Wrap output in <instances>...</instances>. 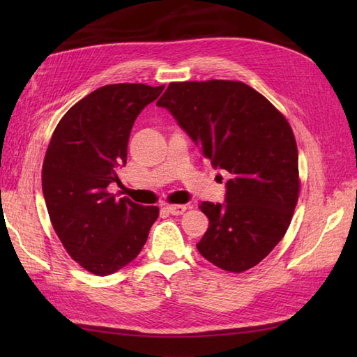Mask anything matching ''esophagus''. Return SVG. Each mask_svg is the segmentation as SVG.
Instances as JSON below:
<instances>
[{
    "label": "esophagus",
    "mask_w": 357,
    "mask_h": 357,
    "mask_svg": "<svg viewBox=\"0 0 357 357\" xmlns=\"http://www.w3.org/2000/svg\"><path fill=\"white\" fill-rule=\"evenodd\" d=\"M165 208H167V211H169L170 215H174V216L183 215L184 211L187 210V207H185V206H179V204H178V206H167Z\"/></svg>",
    "instance_id": "obj_1"
}]
</instances>
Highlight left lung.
I'll use <instances>...</instances> for the list:
<instances>
[{
  "label": "left lung",
  "instance_id": "1",
  "mask_svg": "<svg viewBox=\"0 0 357 357\" xmlns=\"http://www.w3.org/2000/svg\"><path fill=\"white\" fill-rule=\"evenodd\" d=\"M156 105L215 169L230 173L225 202L199 206L208 218L199 253L225 271L255 267L284 238L298 202V147L288 121L241 81L170 82Z\"/></svg>",
  "mask_w": 357,
  "mask_h": 357
}]
</instances>
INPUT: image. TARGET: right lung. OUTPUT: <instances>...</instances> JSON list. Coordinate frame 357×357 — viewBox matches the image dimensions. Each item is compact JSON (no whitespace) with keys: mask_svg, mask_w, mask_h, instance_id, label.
<instances>
[{"mask_svg":"<svg viewBox=\"0 0 357 357\" xmlns=\"http://www.w3.org/2000/svg\"><path fill=\"white\" fill-rule=\"evenodd\" d=\"M164 86L110 84L82 98L59 121L43 164V195L67 253L98 276L139 255L158 207L107 192L119 183L135 119Z\"/></svg>","mask_w":357,"mask_h":357,"instance_id":"1","label":"right lung"}]
</instances>
